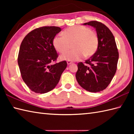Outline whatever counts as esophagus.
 <instances>
[{
    "label": "esophagus",
    "mask_w": 134,
    "mask_h": 134,
    "mask_svg": "<svg viewBox=\"0 0 134 134\" xmlns=\"http://www.w3.org/2000/svg\"><path fill=\"white\" fill-rule=\"evenodd\" d=\"M67 64H68V65H70V64H72V62L68 60V61L67 62Z\"/></svg>",
    "instance_id": "34e87169"
}]
</instances>
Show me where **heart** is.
I'll list each match as a JSON object with an SVG mask.
<instances>
[{
  "mask_svg": "<svg viewBox=\"0 0 134 134\" xmlns=\"http://www.w3.org/2000/svg\"><path fill=\"white\" fill-rule=\"evenodd\" d=\"M63 36H56L53 40V45L59 53H64L70 49L72 50L60 56L64 60L75 61L84 55L88 58L94 55L98 48V37L89 27L77 25L67 28L63 33Z\"/></svg>",
  "mask_w": 134,
  "mask_h": 134,
  "instance_id": "obj_1",
  "label": "heart"
}]
</instances>
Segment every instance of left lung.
<instances>
[{
	"label": "left lung",
	"mask_w": 134,
	"mask_h": 134,
	"mask_svg": "<svg viewBox=\"0 0 134 134\" xmlns=\"http://www.w3.org/2000/svg\"><path fill=\"white\" fill-rule=\"evenodd\" d=\"M83 25H90L96 30L98 37L97 50L85 61L78 64L76 79L79 85L90 92L105 89L114 76L119 59V52L112 33L103 24L90 21Z\"/></svg>",
	"instance_id": "left-lung-1"
}]
</instances>
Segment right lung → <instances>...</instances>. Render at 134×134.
Segmentation results:
<instances>
[{
	"instance_id": "add662e5",
	"label": "right lung",
	"mask_w": 134,
	"mask_h": 134,
	"mask_svg": "<svg viewBox=\"0 0 134 134\" xmlns=\"http://www.w3.org/2000/svg\"><path fill=\"white\" fill-rule=\"evenodd\" d=\"M62 30L56 26H44L25 36L19 48L18 63L22 79L33 92L44 94L56 87L67 67V62L55 64L58 58L53 40Z\"/></svg>"
}]
</instances>
